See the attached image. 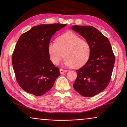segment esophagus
<instances>
[{"instance_id": "obj_1", "label": "esophagus", "mask_w": 127, "mask_h": 127, "mask_svg": "<svg viewBox=\"0 0 127 127\" xmlns=\"http://www.w3.org/2000/svg\"><path fill=\"white\" fill-rule=\"evenodd\" d=\"M59 71H60V73H61V74H62L65 73V72H67V70H63V69H60V70H59Z\"/></svg>"}]
</instances>
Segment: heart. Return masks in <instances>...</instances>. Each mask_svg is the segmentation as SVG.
Segmentation results:
<instances>
[{
	"mask_svg": "<svg viewBox=\"0 0 127 127\" xmlns=\"http://www.w3.org/2000/svg\"><path fill=\"white\" fill-rule=\"evenodd\" d=\"M51 42L47 51L51 61L58 65L63 56V64L73 68L84 65L90 58L91 48L89 42L72 32H66Z\"/></svg>",
	"mask_w": 127,
	"mask_h": 127,
	"instance_id": "heart-1",
	"label": "heart"
}]
</instances>
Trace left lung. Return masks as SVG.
I'll list each match as a JSON object with an SVG mask.
<instances>
[{
    "instance_id": "obj_1",
    "label": "left lung",
    "mask_w": 127,
    "mask_h": 127,
    "mask_svg": "<svg viewBox=\"0 0 127 127\" xmlns=\"http://www.w3.org/2000/svg\"><path fill=\"white\" fill-rule=\"evenodd\" d=\"M72 30L90 44V58L77 70L73 87L81 95L91 97L104 91L109 85L115 64V56L109 39L93 27L74 26Z\"/></svg>"
}]
</instances>
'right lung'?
Listing matches in <instances>:
<instances>
[{"mask_svg": "<svg viewBox=\"0 0 127 127\" xmlns=\"http://www.w3.org/2000/svg\"><path fill=\"white\" fill-rule=\"evenodd\" d=\"M66 24L40 25L23 33L16 44L12 61L16 80L26 92L44 94L61 75L51 61L47 46L51 37Z\"/></svg>", "mask_w": 127, "mask_h": 127, "instance_id": "right-lung-1", "label": "right lung"}]
</instances>
